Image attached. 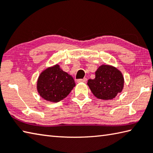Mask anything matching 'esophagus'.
I'll list each match as a JSON object with an SVG mask.
<instances>
[{"instance_id": "obj_1", "label": "esophagus", "mask_w": 153, "mask_h": 153, "mask_svg": "<svg viewBox=\"0 0 153 153\" xmlns=\"http://www.w3.org/2000/svg\"><path fill=\"white\" fill-rule=\"evenodd\" d=\"M87 80H88V79L87 78H86V77H85V78H84V79H77V82H87Z\"/></svg>"}]
</instances>
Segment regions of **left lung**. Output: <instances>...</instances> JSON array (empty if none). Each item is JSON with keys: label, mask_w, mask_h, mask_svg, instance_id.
Segmentation results:
<instances>
[{"label": "left lung", "mask_w": 153, "mask_h": 153, "mask_svg": "<svg viewBox=\"0 0 153 153\" xmlns=\"http://www.w3.org/2000/svg\"><path fill=\"white\" fill-rule=\"evenodd\" d=\"M95 78L88 79V85L96 97L102 100L113 99L121 92L124 79L115 67L103 65L95 72Z\"/></svg>", "instance_id": "left-lung-1"}]
</instances>
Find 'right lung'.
I'll use <instances>...</instances> for the list:
<instances>
[{"label":"right lung","instance_id":"obj_1","mask_svg":"<svg viewBox=\"0 0 153 153\" xmlns=\"http://www.w3.org/2000/svg\"><path fill=\"white\" fill-rule=\"evenodd\" d=\"M75 86L73 77L59 68L58 65L42 72L37 82L40 95L44 99L53 102L63 100Z\"/></svg>","mask_w":153,"mask_h":153}]
</instances>
